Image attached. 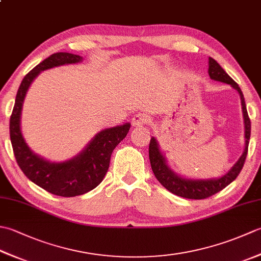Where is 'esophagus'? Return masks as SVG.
Segmentation results:
<instances>
[{
    "instance_id": "34e87169",
    "label": "esophagus",
    "mask_w": 261,
    "mask_h": 261,
    "mask_svg": "<svg viewBox=\"0 0 261 261\" xmlns=\"http://www.w3.org/2000/svg\"><path fill=\"white\" fill-rule=\"evenodd\" d=\"M149 121V118L148 115L145 114V113H138L136 114L134 118H132V121H131V124L134 127H137V126H142L147 124V122Z\"/></svg>"
}]
</instances>
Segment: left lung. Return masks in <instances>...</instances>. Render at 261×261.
I'll return each instance as SVG.
<instances>
[{
	"label": "left lung",
	"mask_w": 261,
	"mask_h": 261,
	"mask_svg": "<svg viewBox=\"0 0 261 261\" xmlns=\"http://www.w3.org/2000/svg\"><path fill=\"white\" fill-rule=\"evenodd\" d=\"M208 75L211 77V80L229 84L240 94L243 120H245L246 143L245 151L241 154V157L238 159V162L232 166V168L225 175L215 179L182 178V177L176 175L174 171L168 167L167 162H166L162 151L159 150L158 142L153 137L151 138L150 143H149V159H150L151 169L158 181L166 188V190H168L169 192L175 194V195L190 199H204L212 196L218 192L222 191L224 187L230 184V182L233 181L238 177V175L240 174L243 165H245L248 153L249 140H250L251 122L250 119H249L245 97H243V94L240 90L239 85L225 73V70L221 67L215 59L211 57L208 58Z\"/></svg>",
	"instance_id": "1"
}]
</instances>
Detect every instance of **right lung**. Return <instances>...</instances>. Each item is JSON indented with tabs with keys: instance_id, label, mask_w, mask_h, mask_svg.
<instances>
[{
	"instance_id": "1",
	"label": "right lung",
	"mask_w": 261,
	"mask_h": 261,
	"mask_svg": "<svg viewBox=\"0 0 261 261\" xmlns=\"http://www.w3.org/2000/svg\"><path fill=\"white\" fill-rule=\"evenodd\" d=\"M82 59L79 55L56 53L37 65L22 80L10 118L11 143L19 167L36 185L54 195L63 197L82 195L92 191L103 180L108 173L111 154L126 137L131 126L130 123H125L98 132L80 154L63 163L48 162L28 147L21 132L20 119L25 94L32 81L42 70L76 64L82 62Z\"/></svg>"
}]
</instances>
